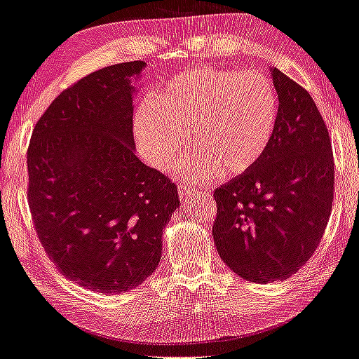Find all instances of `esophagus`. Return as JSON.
<instances>
[{"label":"esophagus","instance_id":"obj_1","mask_svg":"<svg viewBox=\"0 0 359 359\" xmlns=\"http://www.w3.org/2000/svg\"><path fill=\"white\" fill-rule=\"evenodd\" d=\"M194 190V187H192V184H190L189 181H186V180H182L181 182H180V186H178V194H180V196L181 198H186V196L192 192Z\"/></svg>","mask_w":359,"mask_h":359}]
</instances>
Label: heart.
<instances>
[{
  "label": "heart",
  "instance_id": "b5f03b06",
  "mask_svg": "<svg viewBox=\"0 0 359 359\" xmlns=\"http://www.w3.org/2000/svg\"><path fill=\"white\" fill-rule=\"evenodd\" d=\"M279 99L257 71L198 68L175 76L139 105L135 139L141 155L172 170L189 147V133L203 153L182 169L198 184L218 175L238 177L259 163L271 144Z\"/></svg>",
  "mask_w": 359,
  "mask_h": 359
}]
</instances>
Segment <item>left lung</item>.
Here are the masks:
<instances>
[{"label":"left lung","instance_id":"1","mask_svg":"<svg viewBox=\"0 0 359 359\" xmlns=\"http://www.w3.org/2000/svg\"><path fill=\"white\" fill-rule=\"evenodd\" d=\"M279 114L271 144L251 170L215 189L217 251L237 276L285 280L316 251L330 218L334 159L309 91L271 69Z\"/></svg>","mask_w":359,"mask_h":359}]
</instances>
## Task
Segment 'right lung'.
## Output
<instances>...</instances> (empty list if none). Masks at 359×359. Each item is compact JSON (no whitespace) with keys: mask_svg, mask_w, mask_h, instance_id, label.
Returning <instances> with one entry per match:
<instances>
[{"mask_svg":"<svg viewBox=\"0 0 359 359\" xmlns=\"http://www.w3.org/2000/svg\"><path fill=\"white\" fill-rule=\"evenodd\" d=\"M127 62L80 79L35 123L27 149V203L48 257L91 291L118 294L155 271L178 189L135 155Z\"/></svg>","mask_w":359,"mask_h":359,"instance_id":"add662e5","label":"right lung"}]
</instances>
